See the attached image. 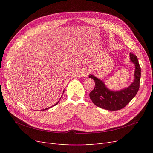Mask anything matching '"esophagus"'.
Wrapping results in <instances>:
<instances>
[{
	"mask_svg": "<svg viewBox=\"0 0 153 153\" xmlns=\"http://www.w3.org/2000/svg\"><path fill=\"white\" fill-rule=\"evenodd\" d=\"M91 71V69L89 68H85L82 71V76H87Z\"/></svg>",
	"mask_w": 153,
	"mask_h": 153,
	"instance_id": "34e87169",
	"label": "esophagus"
}]
</instances>
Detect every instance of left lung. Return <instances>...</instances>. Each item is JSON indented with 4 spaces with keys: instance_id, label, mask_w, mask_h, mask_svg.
I'll list each match as a JSON object with an SVG mask.
<instances>
[{
    "instance_id": "obj_1",
    "label": "left lung",
    "mask_w": 153,
    "mask_h": 153,
    "mask_svg": "<svg viewBox=\"0 0 153 153\" xmlns=\"http://www.w3.org/2000/svg\"><path fill=\"white\" fill-rule=\"evenodd\" d=\"M129 59L135 67L134 80L130 85L123 89L116 91L110 90L102 80L94 75H89V78L93 79L95 82L94 89L90 92L89 96L96 106L108 110H121L136 96L140 87L141 70L136 55L130 53Z\"/></svg>"
}]
</instances>
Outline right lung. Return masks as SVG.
Instances as JSON below:
<instances>
[{
    "label": "right lung",
    "instance_id": "1",
    "mask_svg": "<svg viewBox=\"0 0 153 153\" xmlns=\"http://www.w3.org/2000/svg\"><path fill=\"white\" fill-rule=\"evenodd\" d=\"M62 97V96H61ZM61 98H60V99H61ZM59 102V101H58V102H57V103H55L54 105H53V106H50V107H49V108H45V109H43V110H47V109H48V108H51V107H52V106H55V105H56L57 104H58V103ZM41 111H42V110H41Z\"/></svg>",
    "mask_w": 153,
    "mask_h": 153
}]
</instances>
